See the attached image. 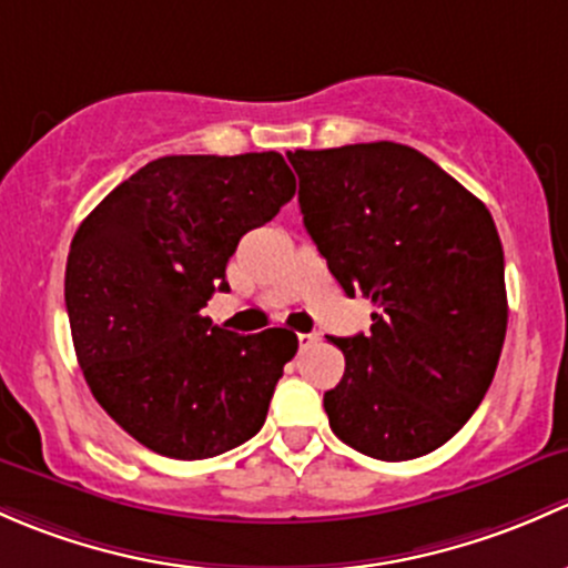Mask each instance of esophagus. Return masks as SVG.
<instances>
[{
	"label": "esophagus",
	"instance_id": "obj_1",
	"mask_svg": "<svg viewBox=\"0 0 568 568\" xmlns=\"http://www.w3.org/2000/svg\"><path fill=\"white\" fill-rule=\"evenodd\" d=\"M317 333H314V331H308V333H297V347H301V349H306V347H312V344L314 342H317Z\"/></svg>",
	"mask_w": 568,
	"mask_h": 568
}]
</instances>
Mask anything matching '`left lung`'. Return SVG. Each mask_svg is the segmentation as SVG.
<instances>
[{
  "instance_id": "1",
  "label": "left lung",
  "mask_w": 568,
  "mask_h": 568,
  "mask_svg": "<svg viewBox=\"0 0 568 568\" xmlns=\"http://www.w3.org/2000/svg\"><path fill=\"white\" fill-rule=\"evenodd\" d=\"M303 224L372 331L333 338L344 377L325 390L338 440L405 462L452 440L493 383L506 338L503 245L481 199L396 142L286 153Z\"/></svg>"
}]
</instances>
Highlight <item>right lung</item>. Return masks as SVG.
Wrapping results in <instances>:
<instances>
[{"label":"right lung","mask_w":568,"mask_h":568,"mask_svg":"<svg viewBox=\"0 0 568 568\" xmlns=\"http://www.w3.org/2000/svg\"><path fill=\"white\" fill-rule=\"evenodd\" d=\"M295 196L278 153L150 161L81 221L65 306L75 358L98 405L133 440L172 459H210L265 424L297 336H237L202 308L230 290L245 232Z\"/></svg>","instance_id":"right-lung-1"}]
</instances>
